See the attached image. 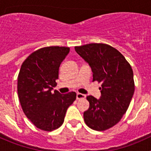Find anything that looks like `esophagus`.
<instances>
[{"label": "esophagus", "instance_id": "esophagus-1", "mask_svg": "<svg viewBox=\"0 0 151 151\" xmlns=\"http://www.w3.org/2000/svg\"><path fill=\"white\" fill-rule=\"evenodd\" d=\"M85 98H86V96H85V94L80 93H77V99H85Z\"/></svg>", "mask_w": 151, "mask_h": 151}]
</instances>
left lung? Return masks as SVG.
I'll return each instance as SVG.
<instances>
[{
	"label": "left lung",
	"mask_w": 151,
	"mask_h": 151,
	"mask_svg": "<svg viewBox=\"0 0 151 151\" xmlns=\"http://www.w3.org/2000/svg\"><path fill=\"white\" fill-rule=\"evenodd\" d=\"M74 49L91 66L93 81L102 83L99 99L87 96L90 106L84 112V121L93 130H106L121 121L130 104L134 92L132 68L118 50L106 44Z\"/></svg>",
	"instance_id": "8db88e82"
}]
</instances>
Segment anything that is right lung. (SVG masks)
<instances>
[{
	"mask_svg": "<svg viewBox=\"0 0 151 151\" xmlns=\"http://www.w3.org/2000/svg\"><path fill=\"white\" fill-rule=\"evenodd\" d=\"M69 50L65 47H43L31 53L21 66L17 80L19 102L27 118L43 131L60 127L67 109L76 99L75 92H52L60 63Z\"/></svg>",
	"mask_w": 151,
	"mask_h": 151,
	"instance_id": "obj_1",
	"label": "right lung"
}]
</instances>
